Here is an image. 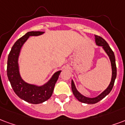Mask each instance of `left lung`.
<instances>
[{
	"mask_svg": "<svg viewBox=\"0 0 125 125\" xmlns=\"http://www.w3.org/2000/svg\"><path fill=\"white\" fill-rule=\"evenodd\" d=\"M95 39L96 44L99 46H102L103 50H105V52L107 53L111 63L112 77L111 81L110 82V84L108 86V87L103 92L101 93L99 95H98L97 97L94 98L87 97L85 96L81 95V93L77 90L76 87L75 86L74 82H73V80H72V89L74 96L79 101L83 103H87V104H95V103H97L99 101L103 99L104 97H105L112 90V89L113 87V85H114V83L115 81V79H116V77H117V67H116L115 57L114 52H113L111 48H110L109 44H107V42L105 41L103 38L95 35Z\"/></svg>",
	"mask_w": 125,
	"mask_h": 125,
	"instance_id": "1",
	"label": "left lung"
}]
</instances>
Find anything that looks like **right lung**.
I'll use <instances>...</instances> for the list:
<instances>
[{"mask_svg":"<svg viewBox=\"0 0 125 125\" xmlns=\"http://www.w3.org/2000/svg\"><path fill=\"white\" fill-rule=\"evenodd\" d=\"M44 32L32 31L16 42L8 54L7 62V76L11 86L17 95L25 101L32 104H39L51 97L55 83L62 71L55 72L46 83L42 86L35 85L25 82L20 75L18 66V57L23 44L30 36H40Z\"/></svg>","mask_w":125,"mask_h":125,"instance_id":"1","label":"right lung"}]
</instances>
